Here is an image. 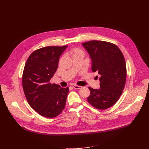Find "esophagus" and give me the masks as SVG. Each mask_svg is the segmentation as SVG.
Masks as SVG:
<instances>
[{
    "label": "esophagus",
    "instance_id": "1",
    "mask_svg": "<svg viewBox=\"0 0 149 149\" xmlns=\"http://www.w3.org/2000/svg\"><path fill=\"white\" fill-rule=\"evenodd\" d=\"M73 88L76 89H80L82 88V86H78V85H74Z\"/></svg>",
    "mask_w": 149,
    "mask_h": 149
}]
</instances>
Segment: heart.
Listing matches in <instances>:
<instances>
[{
    "instance_id": "b5f03b06",
    "label": "heart",
    "mask_w": 149,
    "mask_h": 149,
    "mask_svg": "<svg viewBox=\"0 0 149 149\" xmlns=\"http://www.w3.org/2000/svg\"><path fill=\"white\" fill-rule=\"evenodd\" d=\"M71 54H72V57L77 55H84V52L83 49L79 48H74L71 50Z\"/></svg>"
}]
</instances>
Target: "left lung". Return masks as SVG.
Returning <instances> with one entry per match:
<instances>
[{"instance_id": "obj_1", "label": "left lung", "mask_w": 149, "mask_h": 149, "mask_svg": "<svg viewBox=\"0 0 149 149\" xmlns=\"http://www.w3.org/2000/svg\"><path fill=\"white\" fill-rule=\"evenodd\" d=\"M92 60V70L100 75V88H88L90 104L100 110L114 105L121 95L126 81V65L123 54L116 45L101 40L82 43Z\"/></svg>"}]
</instances>
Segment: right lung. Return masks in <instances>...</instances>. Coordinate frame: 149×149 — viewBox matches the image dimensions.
Segmentation results:
<instances>
[{
	"label": "right lung",
	"instance_id": "1",
	"mask_svg": "<svg viewBox=\"0 0 149 149\" xmlns=\"http://www.w3.org/2000/svg\"><path fill=\"white\" fill-rule=\"evenodd\" d=\"M68 46H46L28 57L22 75L23 89L30 106L39 115L54 118L65 109L69 88L51 84L59 58Z\"/></svg>",
	"mask_w": 149,
	"mask_h": 149
}]
</instances>
